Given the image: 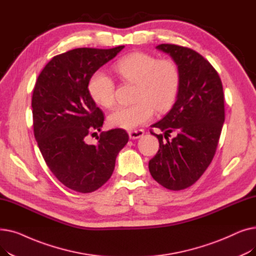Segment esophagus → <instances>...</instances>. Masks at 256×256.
I'll return each mask as SVG.
<instances>
[{
    "label": "esophagus",
    "instance_id": "1",
    "mask_svg": "<svg viewBox=\"0 0 256 256\" xmlns=\"http://www.w3.org/2000/svg\"><path fill=\"white\" fill-rule=\"evenodd\" d=\"M144 135V130H132L128 132V136L130 139L135 140V139H139Z\"/></svg>",
    "mask_w": 256,
    "mask_h": 256
}]
</instances>
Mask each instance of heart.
<instances>
[{"mask_svg":"<svg viewBox=\"0 0 256 256\" xmlns=\"http://www.w3.org/2000/svg\"><path fill=\"white\" fill-rule=\"evenodd\" d=\"M114 72L130 83L137 84L132 106H119L110 113L109 124L118 128L134 130L150 121L154 109L167 110L176 98L180 84V70L172 60H158L145 52H132L113 65ZM113 80L102 70L91 74L88 92L91 98L104 108L115 100Z\"/></svg>","mask_w":256,"mask_h":256,"instance_id":"b5f03b06","label":"heart"}]
</instances>
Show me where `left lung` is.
<instances>
[{"label": "left lung", "instance_id": "8db88e82", "mask_svg": "<svg viewBox=\"0 0 256 256\" xmlns=\"http://www.w3.org/2000/svg\"><path fill=\"white\" fill-rule=\"evenodd\" d=\"M156 48L178 65L180 84L171 110L152 126L163 134L152 132L160 150L148 168L160 184L178 191L199 180L216 152L225 119L223 87L217 72L197 52L164 44ZM170 133L174 135L171 140Z\"/></svg>", "mask_w": 256, "mask_h": 256}]
</instances>
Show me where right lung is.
<instances>
[{"label":"right lung","instance_id":"1","mask_svg":"<svg viewBox=\"0 0 256 256\" xmlns=\"http://www.w3.org/2000/svg\"><path fill=\"white\" fill-rule=\"evenodd\" d=\"M124 46L109 50L80 48L54 57L38 76L32 96L34 135L50 170L64 186L80 193L98 190L111 178L119 152L128 141L126 130L100 132L104 114L88 92V80Z\"/></svg>","mask_w":256,"mask_h":256}]
</instances>
